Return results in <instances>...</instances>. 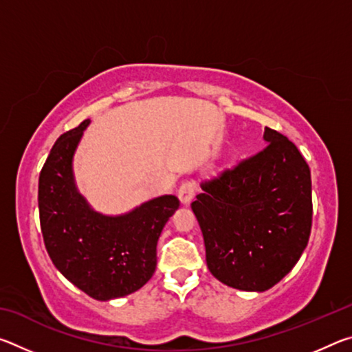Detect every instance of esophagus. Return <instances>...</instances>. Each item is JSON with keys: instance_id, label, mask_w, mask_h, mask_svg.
Here are the masks:
<instances>
[{"instance_id": "esophagus-1", "label": "esophagus", "mask_w": 352, "mask_h": 352, "mask_svg": "<svg viewBox=\"0 0 352 352\" xmlns=\"http://www.w3.org/2000/svg\"><path fill=\"white\" fill-rule=\"evenodd\" d=\"M195 194V183L194 182H183L180 189H178V199L183 205H189L194 199Z\"/></svg>"}]
</instances>
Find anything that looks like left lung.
I'll list each match as a JSON object with an SVG mask.
<instances>
[{"mask_svg":"<svg viewBox=\"0 0 352 352\" xmlns=\"http://www.w3.org/2000/svg\"><path fill=\"white\" fill-rule=\"evenodd\" d=\"M265 147L200 184L190 208L206 265L233 289L264 292L294 269L312 226L311 169L294 142L265 127Z\"/></svg>","mask_w":352,"mask_h":352,"instance_id":"1","label":"left lung"}]
</instances>
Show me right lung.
<instances>
[{"instance_id":"right-lung-1","label":"right lung","mask_w":352,"mask_h":352,"mask_svg":"<svg viewBox=\"0 0 352 352\" xmlns=\"http://www.w3.org/2000/svg\"><path fill=\"white\" fill-rule=\"evenodd\" d=\"M90 119L52 146L38 178V211L47 254L62 275L94 300L133 294L157 269V243L180 200L162 195L107 216L76 186L73 158Z\"/></svg>"}]
</instances>
